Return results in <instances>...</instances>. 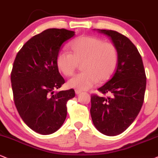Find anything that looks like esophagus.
I'll use <instances>...</instances> for the list:
<instances>
[{
    "instance_id": "1",
    "label": "esophagus",
    "mask_w": 158,
    "mask_h": 158,
    "mask_svg": "<svg viewBox=\"0 0 158 158\" xmlns=\"http://www.w3.org/2000/svg\"><path fill=\"white\" fill-rule=\"evenodd\" d=\"M81 93V90H78V89H76L75 90V94H80Z\"/></svg>"
}]
</instances>
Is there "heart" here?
I'll list each match as a JSON object with an SVG mask.
<instances>
[{"label": "heart", "instance_id": "1", "mask_svg": "<svg viewBox=\"0 0 158 158\" xmlns=\"http://www.w3.org/2000/svg\"><path fill=\"white\" fill-rule=\"evenodd\" d=\"M72 54L60 51L56 57L58 70L64 75L74 73L80 63L82 72L68 81V86L80 90L92 88L98 81L103 83L112 77L117 67L118 53L112 43L104 42L93 36H82L75 39L70 45Z\"/></svg>", "mask_w": 158, "mask_h": 158}]
</instances>
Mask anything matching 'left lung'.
<instances>
[{"label": "left lung", "instance_id": "left-lung-1", "mask_svg": "<svg viewBox=\"0 0 158 158\" xmlns=\"http://www.w3.org/2000/svg\"><path fill=\"white\" fill-rule=\"evenodd\" d=\"M94 30L112 40L118 50V61L112 78L98 89L110 96H91V117L100 132L115 136L133 123L141 109L146 85L145 70L138 49L129 38L116 31Z\"/></svg>", "mask_w": 158, "mask_h": 158}]
</instances>
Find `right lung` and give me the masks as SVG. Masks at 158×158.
Instances as JSON below:
<instances>
[{"label": "right lung", "mask_w": 158, "mask_h": 158, "mask_svg": "<svg viewBox=\"0 0 158 158\" xmlns=\"http://www.w3.org/2000/svg\"><path fill=\"white\" fill-rule=\"evenodd\" d=\"M75 35L65 29H48L29 39L17 54L11 73L15 104L24 123L40 135L61 127L66 103L75 90H54L65 83L56 65L63 44Z\"/></svg>", "instance_id": "add662e5"}]
</instances>
